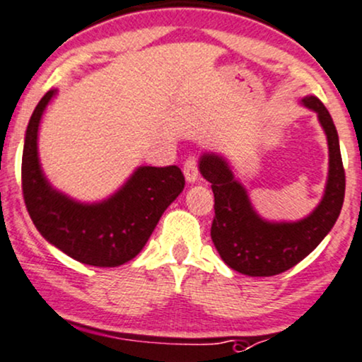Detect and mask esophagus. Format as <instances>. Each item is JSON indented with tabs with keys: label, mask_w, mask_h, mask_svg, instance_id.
<instances>
[{
	"label": "esophagus",
	"mask_w": 362,
	"mask_h": 362,
	"mask_svg": "<svg viewBox=\"0 0 362 362\" xmlns=\"http://www.w3.org/2000/svg\"><path fill=\"white\" fill-rule=\"evenodd\" d=\"M184 173L189 184H195L199 180V167H197V158L195 156H189L184 163Z\"/></svg>",
	"instance_id": "obj_1"
}]
</instances>
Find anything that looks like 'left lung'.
<instances>
[{"label":"left lung","instance_id":"obj_1","mask_svg":"<svg viewBox=\"0 0 362 362\" xmlns=\"http://www.w3.org/2000/svg\"><path fill=\"white\" fill-rule=\"evenodd\" d=\"M315 111L327 134L329 178L325 194L315 211L297 223H268L252 209L246 189L234 178L223 156L204 153L200 173L214 192V221L211 238L229 268L247 276H273L293 268L320 245L334 228L344 204V173L339 136L327 107L315 95L302 99Z\"/></svg>","mask_w":362,"mask_h":362}]
</instances>
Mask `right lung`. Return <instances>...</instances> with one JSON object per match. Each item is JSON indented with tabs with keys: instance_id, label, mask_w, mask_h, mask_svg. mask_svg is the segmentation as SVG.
<instances>
[{
	"instance_id": "1",
	"label": "right lung",
	"mask_w": 362,
	"mask_h": 362,
	"mask_svg": "<svg viewBox=\"0 0 362 362\" xmlns=\"http://www.w3.org/2000/svg\"><path fill=\"white\" fill-rule=\"evenodd\" d=\"M52 89L35 107L25 134L21 190L35 228L50 245L71 258L99 268L133 259L153 233L160 217L184 190L175 165L139 167L115 195L98 204H81L55 190L38 162V126Z\"/></svg>"
}]
</instances>
